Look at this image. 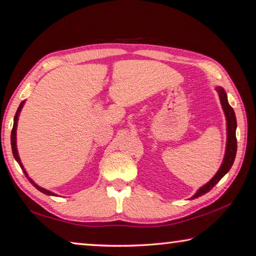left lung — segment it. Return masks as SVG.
Listing matches in <instances>:
<instances>
[{
	"mask_svg": "<svg viewBox=\"0 0 256 256\" xmlns=\"http://www.w3.org/2000/svg\"><path fill=\"white\" fill-rule=\"evenodd\" d=\"M216 91L218 93L220 101H221L225 118H226V131H228L226 150H225L223 163L218 171V173L214 175V178L211 180V181L203 185V186L193 195L192 198L202 196V195H204L205 193L211 191V190L214 188V185L216 184L220 180H221L224 175L230 171V168H232L235 160V155H236L238 142H236V134H235V132H236V118H235L234 110L228 102V95L225 93L224 90L221 86H218Z\"/></svg>",
	"mask_w": 256,
	"mask_h": 256,
	"instance_id": "left-lung-1",
	"label": "left lung"
}]
</instances>
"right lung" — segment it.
Masks as SVG:
<instances>
[{"label": "right lung", "mask_w": 256, "mask_h": 256, "mask_svg": "<svg viewBox=\"0 0 256 256\" xmlns=\"http://www.w3.org/2000/svg\"><path fill=\"white\" fill-rule=\"evenodd\" d=\"M23 105H24V101H22L21 104H20V106H18V111H16V114H15V116H14V123H13V128H12V133H11V145H12V152H13V155H14V158L16 160V162L20 164V166H21V168H23V171H24L25 175H26V178H28V181L31 182V183L34 185V186L40 192H42V193H44V194H48V195H55V194L52 193L51 191H48V190H45V188H41V186H38V184H35V183L32 181V180L28 178V173L25 172V170H24L23 165H22V163H21V160H20L18 153V148H16V128H18V115H20V112H21Z\"/></svg>", "instance_id": "1"}]
</instances>
